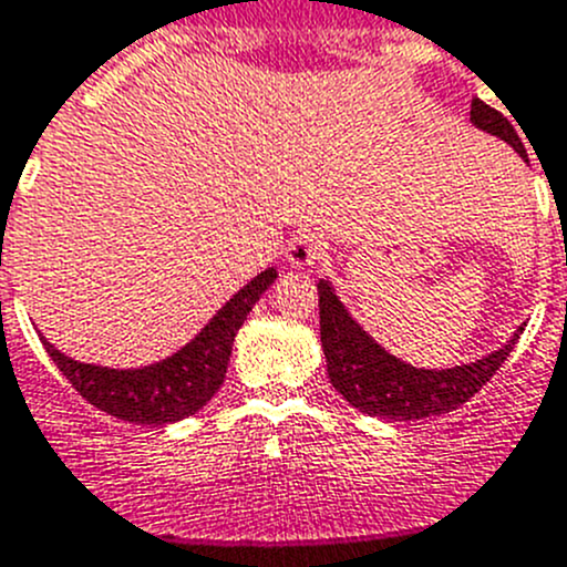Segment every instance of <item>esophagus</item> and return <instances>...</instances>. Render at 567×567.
Returning a JSON list of instances; mask_svg holds the SVG:
<instances>
[{
	"label": "esophagus",
	"instance_id": "obj_1",
	"mask_svg": "<svg viewBox=\"0 0 567 567\" xmlns=\"http://www.w3.org/2000/svg\"><path fill=\"white\" fill-rule=\"evenodd\" d=\"M287 258L292 267H315L322 258V241L315 234H298L289 241Z\"/></svg>",
	"mask_w": 567,
	"mask_h": 567
}]
</instances>
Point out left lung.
I'll return each instance as SVG.
<instances>
[{"label":"left lung","mask_w":567,"mask_h":567,"mask_svg":"<svg viewBox=\"0 0 567 567\" xmlns=\"http://www.w3.org/2000/svg\"><path fill=\"white\" fill-rule=\"evenodd\" d=\"M471 122L478 131L509 144L523 161H529L509 118L489 107L487 102L473 100ZM317 292H320V342L326 353L328 379L350 406L370 417L423 420L462 406L493 379L523 333V328H517L509 342L471 364H456L445 370L412 368L381 348L350 317L339 295L333 292L331 280L322 278L317 284Z\"/></svg>","instance_id":"left-lung-1"}]
</instances>
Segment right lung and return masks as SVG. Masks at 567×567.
<instances>
[{"label":"right lung","instance_id":"add662e5","mask_svg":"<svg viewBox=\"0 0 567 567\" xmlns=\"http://www.w3.org/2000/svg\"><path fill=\"white\" fill-rule=\"evenodd\" d=\"M275 278L278 272L272 267L258 272L206 322V328L192 342L155 364H144V368H102V364H89V361H78L61 353L55 344L47 342V337H41V342L58 370L69 379V384L91 406L118 420H127V423H177V420L199 412L223 386L236 333L252 306L258 303V298L272 287Z\"/></svg>","mask_w":567,"mask_h":567}]
</instances>
